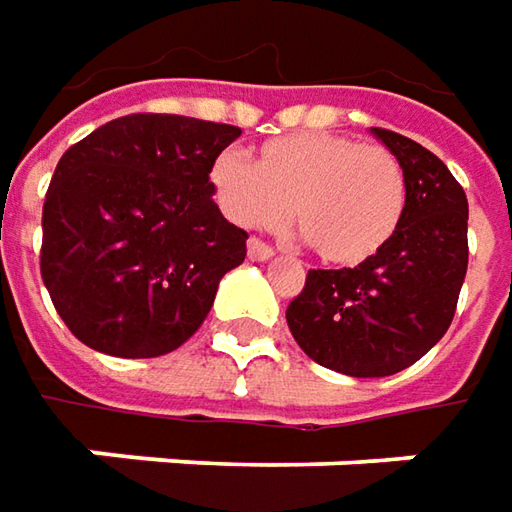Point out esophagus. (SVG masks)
Returning <instances> with one entry per match:
<instances>
[{
  "instance_id": "obj_1",
  "label": "esophagus",
  "mask_w": 512,
  "mask_h": 512,
  "mask_svg": "<svg viewBox=\"0 0 512 512\" xmlns=\"http://www.w3.org/2000/svg\"><path fill=\"white\" fill-rule=\"evenodd\" d=\"M247 256H250L253 262H267V259L273 256V247L265 245V242L256 239V236H250V239H247Z\"/></svg>"
}]
</instances>
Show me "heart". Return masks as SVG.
<instances>
[{"mask_svg":"<svg viewBox=\"0 0 512 512\" xmlns=\"http://www.w3.org/2000/svg\"><path fill=\"white\" fill-rule=\"evenodd\" d=\"M210 182L227 219L282 227L296 213L310 247L333 265H362L402 225L407 185L399 159L382 145L305 130L267 142L253 165L225 150Z\"/></svg>","mask_w":512,"mask_h":512,"instance_id":"obj_1","label":"heart"}]
</instances>
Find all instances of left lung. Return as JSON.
I'll return each instance as SVG.
<instances>
[{"label":"left lung","instance_id":"8db88e82","mask_svg":"<svg viewBox=\"0 0 512 512\" xmlns=\"http://www.w3.org/2000/svg\"><path fill=\"white\" fill-rule=\"evenodd\" d=\"M404 170L407 205L387 245L362 265L310 270L287 305L296 344L344 376H393L447 333L467 273V196L439 156L373 128Z\"/></svg>","mask_w":512,"mask_h":512}]
</instances>
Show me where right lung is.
I'll return each mask as SVG.
<instances>
[{
  "instance_id": "obj_1",
  "label": "right lung",
  "mask_w": 512,
  "mask_h": 512,
  "mask_svg": "<svg viewBox=\"0 0 512 512\" xmlns=\"http://www.w3.org/2000/svg\"><path fill=\"white\" fill-rule=\"evenodd\" d=\"M242 136L176 113H130L65 150L42 207V282L70 333L153 359L205 322L247 233L213 202L210 168Z\"/></svg>"
}]
</instances>
